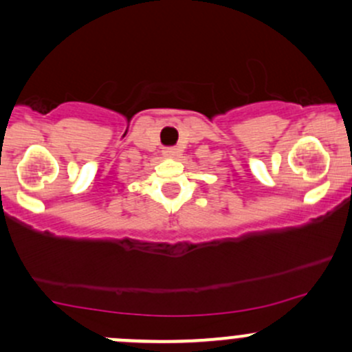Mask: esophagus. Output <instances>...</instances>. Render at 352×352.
Returning <instances> with one entry per match:
<instances>
[{
  "label": "esophagus",
  "instance_id": "esophagus-1",
  "mask_svg": "<svg viewBox=\"0 0 352 352\" xmlns=\"http://www.w3.org/2000/svg\"><path fill=\"white\" fill-rule=\"evenodd\" d=\"M162 153H164V157H177L180 153V151L175 147H170V148H165Z\"/></svg>",
  "mask_w": 352,
  "mask_h": 352
}]
</instances>
